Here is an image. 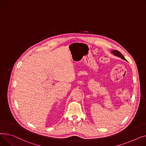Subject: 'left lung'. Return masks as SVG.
<instances>
[{
    "label": "left lung",
    "mask_w": 146,
    "mask_h": 146,
    "mask_svg": "<svg viewBox=\"0 0 146 146\" xmlns=\"http://www.w3.org/2000/svg\"><path fill=\"white\" fill-rule=\"evenodd\" d=\"M111 52H112L113 54H114L115 55H116V56H118L119 58H121V59H123L124 60H125V58L123 56V55L121 54V53L120 52H119V51L116 50H114Z\"/></svg>",
    "instance_id": "obj_1"
}]
</instances>
